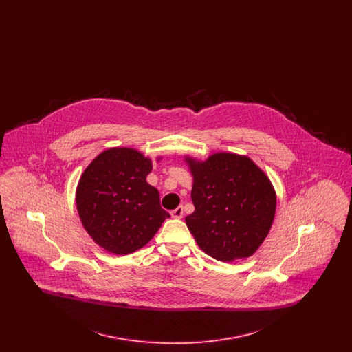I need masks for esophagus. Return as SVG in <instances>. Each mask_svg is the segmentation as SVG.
<instances>
[{
    "label": "esophagus",
    "instance_id": "1",
    "mask_svg": "<svg viewBox=\"0 0 352 352\" xmlns=\"http://www.w3.org/2000/svg\"><path fill=\"white\" fill-rule=\"evenodd\" d=\"M171 217L174 219H182V217H184V207L179 206L175 210H173L171 211Z\"/></svg>",
    "mask_w": 352,
    "mask_h": 352
}]
</instances>
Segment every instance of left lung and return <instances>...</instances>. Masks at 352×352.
Returning <instances> with one entry per match:
<instances>
[{
  "label": "left lung",
  "instance_id": "8db88e82",
  "mask_svg": "<svg viewBox=\"0 0 352 352\" xmlns=\"http://www.w3.org/2000/svg\"><path fill=\"white\" fill-rule=\"evenodd\" d=\"M195 211L186 224L201 251L220 261L251 257L274 220L277 197L248 155L217 151L204 161L184 155Z\"/></svg>",
  "mask_w": 352,
  "mask_h": 352
}]
</instances>
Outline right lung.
Returning a JSON list of instances; mask_svg holds the SVG:
<instances>
[{
	"instance_id": "right-lung-1",
	"label": "right lung",
	"mask_w": 352,
	"mask_h": 352,
	"mask_svg": "<svg viewBox=\"0 0 352 352\" xmlns=\"http://www.w3.org/2000/svg\"><path fill=\"white\" fill-rule=\"evenodd\" d=\"M162 157H157L160 162ZM153 161L132 148H109L84 170L75 194L87 234L109 253L129 254L146 245L168 212L146 182Z\"/></svg>"
}]
</instances>
